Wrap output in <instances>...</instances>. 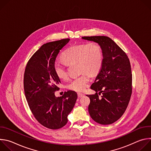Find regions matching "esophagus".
I'll use <instances>...</instances> for the list:
<instances>
[{"label": "esophagus", "mask_w": 151, "mask_h": 151, "mask_svg": "<svg viewBox=\"0 0 151 151\" xmlns=\"http://www.w3.org/2000/svg\"><path fill=\"white\" fill-rule=\"evenodd\" d=\"M84 94H82V93H78V97H79V98H81V97H84Z\"/></svg>", "instance_id": "34e87169"}]
</instances>
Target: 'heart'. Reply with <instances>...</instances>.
<instances>
[{"label": "heart", "mask_w": 151, "mask_h": 151, "mask_svg": "<svg viewBox=\"0 0 151 151\" xmlns=\"http://www.w3.org/2000/svg\"><path fill=\"white\" fill-rule=\"evenodd\" d=\"M61 60L67 65L76 64L79 73L82 74L68 84L69 90L76 92H82L87 88L90 81V75H94L101 69L103 63V52L100 46L94 42L75 45L63 52ZM57 76L66 79L68 73L65 66L55 63L54 67Z\"/></svg>", "instance_id": "heart-1"}]
</instances>
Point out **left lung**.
Wrapping results in <instances>:
<instances>
[{
  "instance_id": "obj_1",
  "label": "left lung",
  "mask_w": 151,
  "mask_h": 151,
  "mask_svg": "<svg viewBox=\"0 0 151 151\" xmlns=\"http://www.w3.org/2000/svg\"><path fill=\"white\" fill-rule=\"evenodd\" d=\"M98 43L103 52V63L91 89L96 93L90 99L88 112L91 118L102 124H111L125 112L132 93L130 62L126 53L111 39L104 36H83ZM97 92L102 95L99 98Z\"/></svg>"
}]
</instances>
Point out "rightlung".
<instances>
[{"mask_svg":"<svg viewBox=\"0 0 151 151\" xmlns=\"http://www.w3.org/2000/svg\"><path fill=\"white\" fill-rule=\"evenodd\" d=\"M69 40L63 39L43 45L28 61L24 74V93L30 111L41 125L52 130L67 124L78 98L73 91L64 92L62 97L55 96L60 83L54 69L55 59Z\"/></svg>","mask_w":151,"mask_h":151,"instance_id":"1","label":"right lung"}]
</instances>
